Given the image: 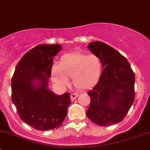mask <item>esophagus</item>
Returning <instances> with one entry per match:
<instances>
[{"label":"esophagus","instance_id":"1","mask_svg":"<svg viewBox=\"0 0 150 150\" xmlns=\"http://www.w3.org/2000/svg\"><path fill=\"white\" fill-rule=\"evenodd\" d=\"M78 93H71V94H70V99H71V100H72V101L75 100V99H76V98L78 97Z\"/></svg>","mask_w":150,"mask_h":150}]
</instances>
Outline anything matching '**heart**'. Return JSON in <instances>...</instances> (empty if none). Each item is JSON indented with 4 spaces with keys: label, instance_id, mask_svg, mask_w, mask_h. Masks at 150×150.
<instances>
[{
    "label": "heart",
    "instance_id": "obj_1",
    "mask_svg": "<svg viewBox=\"0 0 150 150\" xmlns=\"http://www.w3.org/2000/svg\"><path fill=\"white\" fill-rule=\"evenodd\" d=\"M103 65L95 54L74 52L64 54L59 64L51 67L52 80L56 84L66 86L72 78V84L78 89L86 90L94 86L100 78Z\"/></svg>",
    "mask_w": 150,
    "mask_h": 150
}]
</instances>
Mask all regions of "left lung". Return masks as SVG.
I'll return each instance as SVG.
<instances>
[{"mask_svg": "<svg viewBox=\"0 0 150 150\" xmlns=\"http://www.w3.org/2000/svg\"><path fill=\"white\" fill-rule=\"evenodd\" d=\"M88 48L100 58L104 70L97 84L88 91L91 103L87 117L101 126L120 122L135 98V76L128 60L115 48L100 41Z\"/></svg>", "mask_w": 150, "mask_h": 150, "instance_id": "8db88e82", "label": "left lung"}]
</instances>
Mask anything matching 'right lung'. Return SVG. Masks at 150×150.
Masks as SVG:
<instances>
[{"instance_id": "obj_1", "label": "right lung", "mask_w": 150, "mask_h": 150, "mask_svg": "<svg viewBox=\"0 0 150 150\" xmlns=\"http://www.w3.org/2000/svg\"><path fill=\"white\" fill-rule=\"evenodd\" d=\"M61 50L59 44L35 47L22 57L12 77V102L22 120L38 131L59 128L71 103L69 93L57 95L48 88L53 59Z\"/></svg>"}]
</instances>
